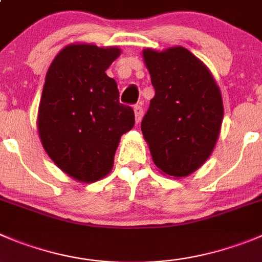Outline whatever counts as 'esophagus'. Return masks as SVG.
Masks as SVG:
<instances>
[{
	"instance_id": "1",
	"label": "esophagus",
	"mask_w": 262,
	"mask_h": 262,
	"mask_svg": "<svg viewBox=\"0 0 262 262\" xmlns=\"http://www.w3.org/2000/svg\"><path fill=\"white\" fill-rule=\"evenodd\" d=\"M142 115H143V108L139 104H137V106H134V116H136V123L138 124L139 121H141V119H142Z\"/></svg>"
}]
</instances>
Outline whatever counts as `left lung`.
<instances>
[{
  "label": "left lung",
  "mask_w": 262,
  "mask_h": 262,
  "mask_svg": "<svg viewBox=\"0 0 262 262\" xmlns=\"http://www.w3.org/2000/svg\"><path fill=\"white\" fill-rule=\"evenodd\" d=\"M155 88L141 124L160 173L187 177L213 152L224 119L222 95L208 67L182 46L143 49Z\"/></svg>",
  "instance_id": "8db88e82"
}]
</instances>
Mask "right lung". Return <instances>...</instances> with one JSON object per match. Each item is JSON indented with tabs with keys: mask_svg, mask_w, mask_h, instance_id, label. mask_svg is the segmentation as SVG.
Instances as JSON below:
<instances>
[{
	"mask_svg": "<svg viewBox=\"0 0 262 262\" xmlns=\"http://www.w3.org/2000/svg\"><path fill=\"white\" fill-rule=\"evenodd\" d=\"M117 46L75 42L54 58L45 77L37 114L43 150L62 172L92 183L111 172L120 138L134 126L132 107L106 70Z\"/></svg>",
	"mask_w": 262,
	"mask_h": 262,
	"instance_id": "right-lung-1",
	"label": "right lung"
}]
</instances>
